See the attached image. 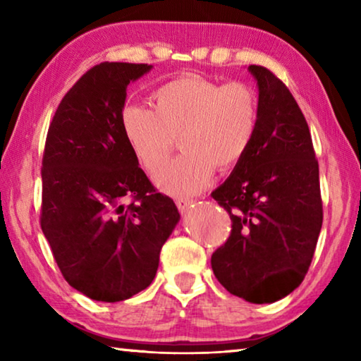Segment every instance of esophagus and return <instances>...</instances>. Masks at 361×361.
<instances>
[{
	"label": "esophagus",
	"mask_w": 361,
	"mask_h": 361,
	"mask_svg": "<svg viewBox=\"0 0 361 361\" xmlns=\"http://www.w3.org/2000/svg\"><path fill=\"white\" fill-rule=\"evenodd\" d=\"M192 204H194L192 199H183V197L176 199V207H178L181 212H186V210L191 209Z\"/></svg>",
	"instance_id": "1"
}]
</instances>
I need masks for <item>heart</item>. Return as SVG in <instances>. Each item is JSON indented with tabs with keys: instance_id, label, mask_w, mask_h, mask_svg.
<instances>
[{
	"instance_id": "b5f03b06",
	"label": "heart",
	"mask_w": 361,
	"mask_h": 361,
	"mask_svg": "<svg viewBox=\"0 0 361 361\" xmlns=\"http://www.w3.org/2000/svg\"><path fill=\"white\" fill-rule=\"evenodd\" d=\"M154 109L126 105L121 126L143 167L154 173L180 137L185 152L154 176L159 188L173 195L204 189L219 170L237 166L258 129V95L245 82L219 84L199 76H183L159 87Z\"/></svg>"
}]
</instances>
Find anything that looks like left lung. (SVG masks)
Instances as JSON below:
<instances>
[{
  "label": "left lung",
  "instance_id": "8db88e82",
  "mask_svg": "<svg viewBox=\"0 0 361 361\" xmlns=\"http://www.w3.org/2000/svg\"><path fill=\"white\" fill-rule=\"evenodd\" d=\"M258 85L253 143L212 197L229 213V239L212 255L218 282L253 304L296 290L312 262L323 212L319 162L304 114L286 85L250 65Z\"/></svg>",
  "mask_w": 361,
  "mask_h": 361
}]
</instances>
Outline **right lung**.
I'll use <instances>...</instances> for the list:
<instances>
[{"instance_id": "1", "label": "right lung", "mask_w": 361, "mask_h": 361, "mask_svg": "<svg viewBox=\"0 0 361 361\" xmlns=\"http://www.w3.org/2000/svg\"><path fill=\"white\" fill-rule=\"evenodd\" d=\"M145 63H100L60 102L42 156L41 229L73 288L119 302L148 288L180 221L156 192L121 126L127 85Z\"/></svg>"}]
</instances>
